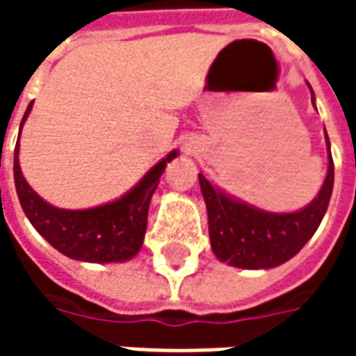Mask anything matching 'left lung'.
I'll use <instances>...</instances> for the list:
<instances>
[{"label":"left lung","mask_w":356,"mask_h":356,"mask_svg":"<svg viewBox=\"0 0 356 356\" xmlns=\"http://www.w3.org/2000/svg\"><path fill=\"white\" fill-rule=\"evenodd\" d=\"M311 101L314 104L313 89ZM326 148L330 152L328 135ZM198 179L208 208L211 250L217 259L238 268H273L291 259L318 229L334 188V160L330 154L328 173L314 200L291 213L254 208L225 194L202 173Z\"/></svg>","instance_id":"1"}]
</instances>
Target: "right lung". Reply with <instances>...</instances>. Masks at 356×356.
<instances>
[{"label":"right lung","mask_w":356,"mask_h":356,"mask_svg":"<svg viewBox=\"0 0 356 356\" xmlns=\"http://www.w3.org/2000/svg\"><path fill=\"white\" fill-rule=\"evenodd\" d=\"M28 104L20 129L32 110ZM20 139V133H19ZM177 150L162 158L129 193L108 204L89 209H63L51 206L28 185L20 171L19 143L15 147V186L20 206L34 229L51 246L70 259L88 263H122L139 254L145 232L150 198L160 183L168 162L177 158Z\"/></svg>","instance_id":"add662e5"}]
</instances>
